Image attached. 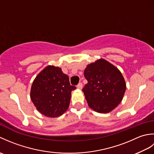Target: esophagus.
<instances>
[{"instance_id": "1", "label": "esophagus", "mask_w": 154, "mask_h": 154, "mask_svg": "<svg viewBox=\"0 0 154 154\" xmlns=\"http://www.w3.org/2000/svg\"><path fill=\"white\" fill-rule=\"evenodd\" d=\"M77 87L78 88V89H82V88H83V83H79V84L77 85Z\"/></svg>"}]
</instances>
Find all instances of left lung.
Wrapping results in <instances>:
<instances>
[{
  "label": "left lung",
  "instance_id": "1",
  "mask_svg": "<svg viewBox=\"0 0 154 154\" xmlns=\"http://www.w3.org/2000/svg\"><path fill=\"white\" fill-rule=\"evenodd\" d=\"M84 76L88 83L83 89L88 105L99 113H109L122 102L126 85L120 70L99 59L87 65Z\"/></svg>",
  "mask_w": 154,
  "mask_h": 154
}]
</instances>
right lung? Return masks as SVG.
<instances>
[{"label":"right lung","instance_id":"obj_1","mask_svg":"<svg viewBox=\"0 0 154 154\" xmlns=\"http://www.w3.org/2000/svg\"><path fill=\"white\" fill-rule=\"evenodd\" d=\"M75 89L71 85L69 77L62 72L61 68L48 65L32 83L30 99L42 114L55 118L68 109L71 91Z\"/></svg>","mask_w":154,"mask_h":154}]
</instances>
